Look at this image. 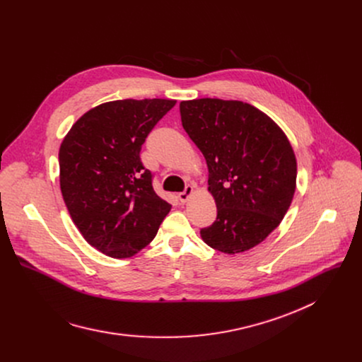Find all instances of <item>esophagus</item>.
Returning <instances> with one entry per match:
<instances>
[{
    "instance_id": "esophagus-1",
    "label": "esophagus",
    "mask_w": 362,
    "mask_h": 362,
    "mask_svg": "<svg viewBox=\"0 0 362 362\" xmlns=\"http://www.w3.org/2000/svg\"><path fill=\"white\" fill-rule=\"evenodd\" d=\"M193 193V186H190V185H187L186 187H185V190L183 192H180L179 194H177V197H179V200L182 202V203H185V202H187V199L190 197V194Z\"/></svg>"
}]
</instances>
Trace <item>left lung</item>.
<instances>
[{
	"instance_id": "1",
	"label": "left lung",
	"mask_w": 362,
	"mask_h": 362,
	"mask_svg": "<svg viewBox=\"0 0 362 362\" xmlns=\"http://www.w3.org/2000/svg\"><path fill=\"white\" fill-rule=\"evenodd\" d=\"M180 117L206 159L218 208L216 221L200 229L202 239L223 253L261 243L278 228L295 193L296 159L285 133L236 100L182 101Z\"/></svg>"
}]
</instances>
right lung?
Returning <instances> with one entry per match:
<instances>
[{
    "label": "right lung",
    "mask_w": 362,
    "mask_h": 362,
    "mask_svg": "<svg viewBox=\"0 0 362 362\" xmlns=\"http://www.w3.org/2000/svg\"><path fill=\"white\" fill-rule=\"evenodd\" d=\"M176 100H116L81 116L60 151V187L83 238L112 257H130L156 236L172 204L153 189L141 144Z\"/></svg>",
    "instance_id": "obj_1"
}]
</instances>
